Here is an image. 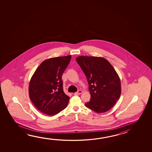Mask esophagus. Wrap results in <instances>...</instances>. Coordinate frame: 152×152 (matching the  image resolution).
I'll return each instance as SVG.
<instances>
[{"label": "esophagus", "instance_id": "34e87169", "mask_svg": "<svg viewBox=\"0 0 152 152\" xmlns=\"http://www.w3.org/2000/svg\"><path fill=\"white\" fill-rule=\"evenodd\" d=\"M82 90H79L78 92H75L74 93V95H79L81 94L82 93Z\"/></svg>", "mask_w": 152, "mask_h": 152}]
</instances>
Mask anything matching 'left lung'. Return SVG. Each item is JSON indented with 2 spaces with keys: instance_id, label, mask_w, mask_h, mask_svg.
Wrapping results in <instances>:
<instances>
[{
  "instance_id": "left-lung-1",
  "label": "left lung",
  "mask_w": 152,
  "mask_h": 152,
  "mask_svg": "<svg viewBox=\"0 0 152 152\" xmlns=\"http://www.w3.org/2000/svg\"><path fill=\"white\" fill-rule=\"evenodd\" d=\"M87 78L91 100L85 103L97 113L111 109L120 97L119 76L114 68L104 58L79 56L76 59Z\"/></svg>"
}]
</instances>
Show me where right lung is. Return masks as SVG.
I'll return each mask as SVG.
<instances>
[{"label":"right lung","mask_w":152,"mask_h":152,"mask_svg":"<svg viewBox=\"0 0 152 152\" xmlns=\"http://www.w3.org/2000/svg\"><path fill=\"white\" fill-rule=\"evenodd\" d=\"M71 55L51 58L43 61L30 80V100L40 112L50 116L57 115L67 106L69 97L62 88V74Z\"/></svg>","instance_id":"obj_1"}]
</instances>
